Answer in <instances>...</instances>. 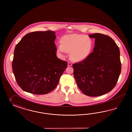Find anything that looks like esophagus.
I'll return each mask as SVG.
<instances>
[{"mask_svg":"<svg viewBox=\"0 0 132 132\" xmlns=\"http://www.w3.org/2000/svg\"><path fill=\"white\" fill-rule=\"evenodd\" d=\"M68 66H72V64L71 62H68Z\"/></svg>","mask_w":132,"mask_h":132,"instance_id":"esophagus-1","label":"esophagus"}]
</instances>
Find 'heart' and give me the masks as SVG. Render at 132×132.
Masks as SVG:
<instances>
[{"label":"heart","instance_id":"b5f03b06","mask_svg":"<svg viewBox=\"0 0 132 132\" xmlns=\"http://www.w3.org/2000/svg\"><path fill=\"white\" fill-rule=\"evenodd\" d=\"M93 40L90 37L80 34H72L62 36L61 44L57 45L58 52H70L71 59L75 62L85 60L92 51Z\"/></svg>","mask_w":132,"mask_h":132}]
</instances>
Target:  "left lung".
I'll return each instance as SVG.
<instances>
[{
    "label": "left lung",
    "instance_id": "8db88e82",
    "mask_svg": "<svg viewBox=\"0 0 132 132\" xmlns=\"http://www.w3.org/2000/svg\"><path fill=\"white\" fill-rule=\"evenodd\" d=\"M93 52L79 62L73 64V76L78 88L85 95L96 97L111 91L121 72L119 47L109 36L94 33Z\"/></svg>",
    "mask_w": 132,
    "mask_h": 132
}]
</instances>
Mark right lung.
I'll use <instances>...</instances> for the list:
<instances>
[{
    "mask_svg": "<svg viewBox=\"0 0 132 132\" xmlns=\"http://www.w3.org/2000/svg\"><path fill=\"white\" fill-rule=\"evenodd\" d=\"M56 38L53 31H35L26 34L16 45L12 70L24 92L46 94L59 83L68 63L56 56Z\"/></svg>",
    "mask_w": 132,
    "mask_h": 132,
    "instance_id": "1",
    "label": "right lung"
}]
</instances>
